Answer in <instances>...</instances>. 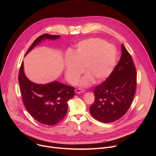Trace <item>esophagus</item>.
I'll return each instance as SVG.
<instances>
[{"instance_id":"obj_1","label":"esophagus","mask_w":156,"mask_h":156,"mask_svg":"<svg viewBox=\"0 0 156 156\" xmlns=\"http://www.w3.org/2000/svg\"><path fill=\"white\" fill-rule=\"evenodd\" d=\"M75 92H76V93H77V94H80V93H83V92H84V90H82V89L79 88V89H76V90H75Z\"/></svg>"}]
</instances>
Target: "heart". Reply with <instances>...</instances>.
<instances>
[{"mask_svg": "<svg viewBox=\"0 0 156 156\" xmlns=\"http://www.w3.org/2000/svg\"><path fill=\"white\" fill-rule=\"evenodd\" d=\"M75 54L66 59L65 73L68 81L74 83L85 68L87 74L78 83L81 86H90L94 80L97 83L104 81L112 73L116 64V48L99 38L80 42Z\"/></svg>", "mask_w": 156, "mask_h": 156, "instance_id": "obj_1", "label": "heart"}]
</instances>
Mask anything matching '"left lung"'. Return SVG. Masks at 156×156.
<instances>
[{"instance_id":"1","label":"left lung","mask_w":156,"mask_h":156,"mask_svg":"<svg viewBox=\"0 0 156 156\" xmlns=\"http://www.w3.org/2000/svg\"><path fill=\"white\" fill-rule=\"evenodd\" d=\"M122 56L112 73L95 87L94 102L90 107L91 115L103 123L114 122L130 107L136 88V70L132 57L122 44Z\"/></svg>"}]
</instances>
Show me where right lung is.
Here are the masks:
<instances>
[{
    "label": "right lung",
    "mask_w": 156,
    "mask_h": 156,
    "mask_svg": "<svg viewBox=\"0 0 156 156\" xmlns=\"http://www.w3.org/2000/svg\"><path fill=\"white\" fill-rule=\"evenodd\" d=\"M59 37V35L48 34L40 36L33 42L25 55L42 41L55 40ZM18 81L25 107L36 120L53 126L64 118L67 113V102L75 96V87L58 81L44 84L31 81L25 75L23 62L19 71Z\"/></svg>",
    "instance_id": "obj_1"
}]
</instances>
